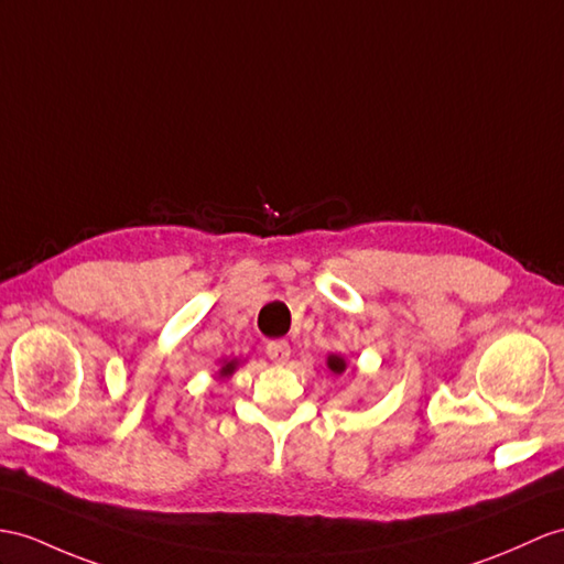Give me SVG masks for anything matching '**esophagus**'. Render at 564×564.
<instances>
[{"instance_id": "obj_1", "label": "esophagus", "mask_w": 564, "mask_h": 564, "mask_svg": "<svg viewBox=\"0 0 564 564\" xmlns=\"http://www.w3.org/2000/svg\"><path fill=\"white\" fill-rule=\"evenodd\" d=\"M265 354H268V359H270L272 364H280V366H282V364L290 361L292 349H290V345H286V341L274 339V341H268Z\"/></svg>"}]
</instances>
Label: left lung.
Here are the masks:
<instances>
[{
    "label": "left lung",
    "instance_id": "obj_1",
    "mask_svg": "<svg viewBox=\"0 0 564 564\" xmlns=\"http://www.w3.org/2000/svg\"><path fill=\"white\" fill-rule=\"evenodd\" d=\"M325 364H327L329 373H335V376H341V373H345V370L349 368V361H347L341 354H327Z\"/></svg>",
    "mask_w": 564,
    "mask_h": 564
}]
</instances>
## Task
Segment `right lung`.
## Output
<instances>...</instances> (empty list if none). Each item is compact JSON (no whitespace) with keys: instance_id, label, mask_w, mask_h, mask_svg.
I'll list each match as a JSON object with an SVG mask.
<instances>
[{"instance_id":"right-lung-1","label":"right lung","mask_w":564,"mask_h":564,"mask_svg":"<svg viewBox=\"0 0 564 564\" xmlns=\"http://www.w3.org/2000/svg\"><path fill=\"white\" fill-rule=\"evenodd\" d=\"M217 366H219L217 378L219 380H227V378L235 376V370L241 366V359H219Z\"/></svg>"}]
</instances>
